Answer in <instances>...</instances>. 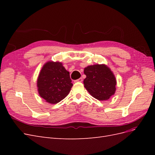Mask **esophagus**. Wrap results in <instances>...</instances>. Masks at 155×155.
<instances>
[{
  "label": "esophagus",
  "instance_id": "1",
  "mask_svg": "<svg viewBox=\"0 0 155 155\" xmlns=\"http://www.w3.org/2000/svg\"><path fill=\"white\" fill-rule=\"evenodd\" d=\"M74 81H75V82H82V81H83V78H80L79 79H77V80H75Z\"/></svg>",
  "mask_w": 155,
  "mask_h": 155
}]
</instances>
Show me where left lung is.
<instances>
[{"instance_id": "left-lung-1", "label": "left lung", "mask_w": 155, "mask_h": 155, "mask_svg": "<svg viewBox=\"0 0 155 155\" xmlns=\"http://www.w3.org/2000/svg\"><path fill=\"white\" fill-rule=\"evenodd\" d=\"M84 74L86 75L84 87L92 97L100 101H106L114 94L116 79L106 64L90 65L84 68Z\"/></svg>"}]
</instances>
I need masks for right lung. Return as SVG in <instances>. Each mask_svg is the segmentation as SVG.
<instances>
[{"label":"right lung","instance_id":"right-lung-1","mask_svg":"<svg viewBox=\"0 0 155 155\" xmlns=\"http://www.w3.org/2000/svg\"><path fill=\"white\" fill-rule=\"evenodd\" d=\"M72 86L69 72L59 61L46 62L37 80L39 96L51 104H58L66 97Z\"/></svg>","mask_w":155,"mask_h":155}]
</instances>
